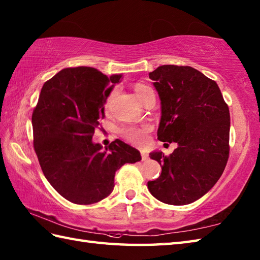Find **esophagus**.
<instances>
[{
  "label": "esophagus",
  "mask_w": 260,
  "mask_h": 260,
  "mask_svg": "<svg viewBox=\"0 0 260 260\" xmlns=\"http://www.w3.org/2000/svg\"><path fill=\"white\" fill-rule=\"evenodd\" d=\"M141 155H142V161H147V159H148V154L147 153L142 152Z\"/></svg>",
  "instance_id": "obj_1"
}]
</instances>
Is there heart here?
<instances>
[{"label":"heart","instance_id":"obj_1","mask_svg":"<svg viewBox=\"0 0 260 260\" xmlns=\"http://www.w3.org/2000/svg\"><path fill=\"white\" fill-rule=\"evenodd\" d=\"M151 91H153V90L146 85L139 84L135 86V93H136L137 98L140 99L141 103L143 102V99H144V97L147 95V93ZM113 95L114 93H110L109 97L107 98L106 103H105V109L106 110L109 107L110 99H112ZM148 132H150V127H147V126L142 127V128H140V127H128V128H125L123 131V136L129 143H132V144L137 145V146H143L146 144Z\"/></svg>","mask_w":260,"mask_h":260}]
</instances>
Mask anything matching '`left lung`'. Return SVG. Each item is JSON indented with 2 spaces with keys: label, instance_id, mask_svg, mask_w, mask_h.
Returning <instances> with one entry per match:
<instances>
[{
  "label": "left lung",
  "instance_id": "obj_1",
  "mask_svg": "<svg viewBox=\"0 0 260 260\" xmlns=\"http://www.w3.org/2000/svg\"><path fill=\"white\" fill-rule=\"evenodd\" d=\"M148 77L161 99L157 140L178 147L169 156L150 154L162 173L147 187L163 203L189 204L217 183L227 165L229 107L217 82L189 66H159Z\"/></svg>",
  "mask_w": 260,
  "mask_h": 260
}]
</instances>
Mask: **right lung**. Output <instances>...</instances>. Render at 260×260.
Listing matches in <instances>:
<instances>
[{
    "mask_svg": "<svg viewBox=\"0 0 260 260\" xmlns=\"http://www.w3.org/2000/svg\"><path fill=\"white\" fill-rule=\"evenodd\" d=\"M120 78L91 67L62 69L45 82L33 109V147L42 172L73 203L103 200L114 190L116 171L142 159L136 148L119 140L106 150L91 140L112 84Z\"/></svg>",
    "mask_w": 260,
    "mask_h": 260,
    "instance_id": "obj_1",
    "label": "right lung"
}]
</instances>
